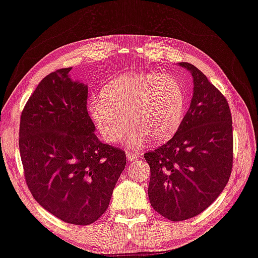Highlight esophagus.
I'll use <instances>...</instances> for the list:
<instances>
[{"instance_id": "obj_1", "label": "esophagus", "mask_w": 258, "mask_h": 258, "mask_svg": "<svg viewBox=\"0 0 258 258\" xmlns=\"http://www.w3.org/2000/svg\"><path fill=\"white\" fill-rule=\"evenodd\" d=\"M126 156H127V160H128V161H134V160H137L138 157H139V155H138L137 153L130 152V151L126 152Z\"/></svg>"}]
</instances>
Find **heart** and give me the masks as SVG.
Listing matches in <instances>:
<instances>
[{
	"label": "heart",
	"mask_w": 258,
	"mask_h": 258,
	"mask_svg": "<svg viewBox=\"0 0 258 258\" xmlns=\"http://www.w3.org/2000/svg\"><path fill=\"white\" fill-rule=\"evenodd\" d=\"M186 97L179 81L170 74H124L103 88L101 97L89 102V112L101 136L114 144L133 126L130 144L149 137L163 142L179 128Z\"/></svg>",
	"instance_id": "obj_1"
}]
</instances>
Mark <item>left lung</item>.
<instances>
[{
    "label": "left lung",
    "mask_w": 258,
    "mask_h": 258,
    "mask_svg": "<svg viewBox=\"0 0 258 258\" xmlns=\"http://www.w3.org/2000/svg\"><path fill=\"white\" fill-rule=\"evenodd\" d=\"M194 97L175 136L144 154L151 169L148 197L157 213L183 221L205 211L228 183L233 124L227 99L194 64Z\"/></svg>",
    "instance_id": "obj_1"
}]
</instances>
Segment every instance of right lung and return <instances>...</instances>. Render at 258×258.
I'll return each mask as SVG.
<instances>
[{"label":"right lung","instance_id":"1","mask_svg":"<svg viewBox=\"0 0 258 258\" xmlns=\"http://www.w3.org/2000/svg\"><path fill=\"white\" fill-rule=\"evenodd\" d=\"M61 68L40 81L19 122V153L26 185L49 213L90 225L105 212L126 154L103 144L87 110L88 87Z\"/></svg>","mask_w":258,"mask_h":258}]
</instances>
